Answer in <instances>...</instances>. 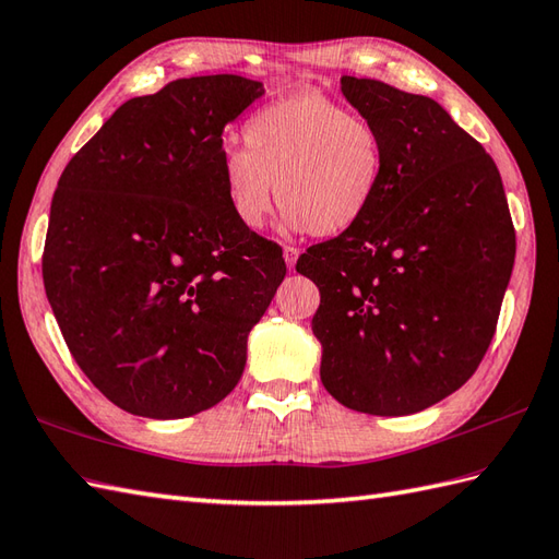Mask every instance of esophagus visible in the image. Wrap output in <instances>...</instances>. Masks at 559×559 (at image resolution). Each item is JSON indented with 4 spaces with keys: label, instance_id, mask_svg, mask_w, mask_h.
Returning <instances> with one entry per match:
<instances>
[{
    "label": "esophagus",
    "instance_id": "34e87169",
    "mask_svg": "<svg viewBox=\"0 0 559 559\" xmlns=\"http://www.w3.org/2000/svg\"><path fill=\"white\" fill-rule=\"evenodd\" d=\"M283 257H285V264H288V269H295V262H297V257H300V250L293 248V245H285Z\"/></svg>",
    "mask_w": 559,
    "mask_h": 559
}]
</instances>
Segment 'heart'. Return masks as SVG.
<instances>
[{
    "label": "heart",
    "mask_w": 559,
    "mask_h": 559,
    "mask_svg": "<svg viewBox=\"0 0 559 559\" xmlns=\"http://www.w3.org/2000/svg\"><path fill=\"white\" fill-rule=\"evenodd\" d=\"M242 147L224 152L218 176L233 218L250 230L266 224L276 192L290 228L343 236L365 221L383 188L379 126L314 90L252 114Z\"/></svg>",
    "instance_id": "1"
}]
</instances>
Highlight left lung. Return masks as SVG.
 <instances>
[{"label": "left lung", "mask_w": 559, "mask_h": 559, "mask_svg": "<svg viewBox=\"0 0 559 559\" xmlns=\"http://www.w3.org/2000/svg\"><path fill=\"white\" fill-rule=\"evenodd\" d=\"M341 90L383 135V188L357 228L311 245L295 269L321 293L323 388L355 412L402 417L481 365L514 226L496 162L436 99L353 75Z\"/></svg>", "instance_id": "left-lung-1"}]
</instances>
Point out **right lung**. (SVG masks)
Here are the masks:
<instances>
[{
    "label": "right lung",
    "instance_id": "add662e5",
    "mask_svg": "<svg viewBox=\"0 0 559 559\" xmlns=\"http://www.w3.org/2000/svg\"><path fill=\"white\" fill-rule=\"evenodd\" d=\"M264 85L221 73L133 97L51 198L43 278L78 367L138 417L183 419L238 385L283 250L233 218L224 128Z\"/></svg>",
    "mask_w": 559,
    "mask_h": 559
}]
</instances>
